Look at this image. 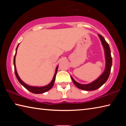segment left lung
Returning a JSON list of instances; mask_svg holds the SVG:
<instances>
[{"label": "left lung", "mask_w": 126, "mask_h": 126, "mask_svg": "<svg viewBox=\"0 0 126 126\" xmlns=\"http://www.w3.org/2000/svg\"><path fill=\"white\" fill-rule=\"evenodd\" d=\"M98 35V37L101 40L102 46L104 49V55H105L106 59V66L104 71L101 76H100L97 79L94 80L93 82L88 84H80L74 79L71 76L73 83L77 88L84 91H94L96 90L99 87H101L102 85L104 84L107 80L110 74V69H111L112 64V58L110 54V46L107 42L104 39V38L102 35Z\"/></svg>", "instance_id": "left-lung-1"}]
</instances>
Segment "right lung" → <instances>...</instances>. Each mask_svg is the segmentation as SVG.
Wrapping results in <instances>:
<instances>
[{"label": "right lung", "mask_w": 126, "mask_h": 126, "mask_svg": "<svg viewBox=\"0 0 126 126\" xmlns=\"http://www.w3.org/2000/svg\"><path fill=\"white\" fill-rule=\"evenodd\" d=\"M19 44H18V46L16 48V54L14 55V72H15V74H16V77L17 78V79L18 80L19 82L22 85V86L25 87L27 90H28L29 91L33 93H35V94H40V93H43L44 92H46L48 91L49 90L52 88L53 85H54V81L55 79V76H56V74L57 73V71H58V65L56 67V69H55V74L54 75V77H53V79L51 81L50 83L49 84H48V85H46L45 86H42V87H36V86H31L28 85L27 84L23 82V81L20 78L19 76H18V73H17L16 71V51H17V49H18V47Z\"/></svg>", "instance_id": "1"}]
</instances>
